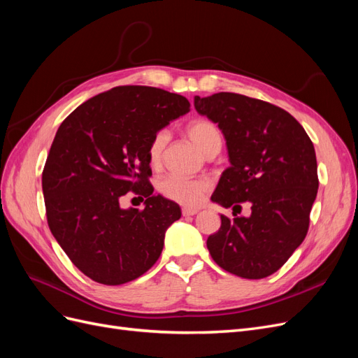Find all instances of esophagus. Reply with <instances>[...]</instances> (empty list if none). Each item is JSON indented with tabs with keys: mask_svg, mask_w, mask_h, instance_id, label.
<instances>
[{
	"mask_svg": "<svg viewBox=\"0 0 358 358\" xmlns=\"http://www.w3.org/2000/svg\"><path fill=\"white\" fill-rule=\"evenodd\" d=\"M196 213H199V209H196V208H183L182 209V215L183 216H192V215H196Z\"/></svg>",
	"mask_w": 358,
	"mask_h": 358,
	"instance_id": "obj_1",
	"label": "esophagus"
}]
</instances>
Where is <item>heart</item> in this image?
I'll list each match as a JSON object with an SVG mask.
<instances>
[{"instance_id": "obj_1", "label": "heart", "mask_w": 358, "mask_h": 358, "mask_svg": "<svg viewBox=\"0 0 358 358\" xmlns=\"http://www.w3.org/2000/svg\"><path fill=\"white\" fill-rule=\"evenodd\" d=\"M187 134L206 157L216 155L222 146V134L220 128L209 119H194L187 125ZM170 138L167 129H159L150 138L148 146V158L154 167L159 166L164 149ZM210 183L204 178L185 179L179 176H164L157 182V189L162 197L183 206H196L209 191Z\"/></svg>"}]
</instances>
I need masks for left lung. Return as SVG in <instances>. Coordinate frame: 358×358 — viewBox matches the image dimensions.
<instances>
[{"label": "left lung", "mask_w": 358, "mask_h": 358, "mask_svg": "<svg viewBox=\"0 0 358 358\" xmlns=\"http://www.w3.org/2000/svg\"><path fill=\"white\" fill-rule=\"evenodd\" d=\"M194 106L218 124L230 159L212 201L233 208L234 218L221 215V229L208 237L209 252L236 276H270L306 237L318 192L315 149L294 117L267 101L218 92L196 95ZM245 201L252 204L248 219L235 215Z\"/></svg>", "instance_id": "obj_1"}]
</instances>
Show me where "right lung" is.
Segmentation results:
<instances>
[{"instance_id": "right-lung-1", "label": "right lung", "mask_w": 358, "mask_h": 358, "mask_svg": "<svg viewBox=\"0 0 358 358\" xmlns=\"http://www.w3.org/2000/svg\"><path fill=\"white\" fill-rule=\"evenodd\" d=\"M189 106L152 86H116L59 125L41 176L48 224L71 263L95 282H129L159 258L166 231L182 213L175 201L154 196L148 146ZM129 190L145 197V210L120 208Z\"/></svg>"}]
</instances>
